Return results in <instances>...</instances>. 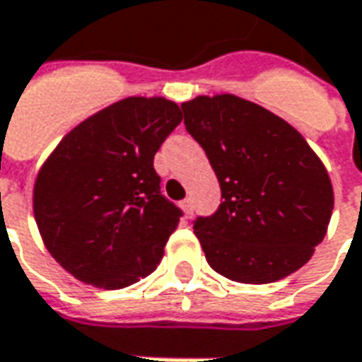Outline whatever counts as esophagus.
<instances>
[{
	"label": "esophagus",
	"instance_id": "1",
	"mask_svg": "<svg viewBox=\"0 0 362 362\" xmlns=\"http://www.w3.org/2000/svg\"><path fill=\"white\" fill-rule=\"evenodd\" d=\"M182 210H184V214H186L188 218L192 216V200H190V198L182 200Z\"/></svg>",
	"mask_w": 362,
	"mask_h": 362
}]
</instances>
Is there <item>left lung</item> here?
<instances>
[{"label": "left lung", "mask_w": 362, "mask_h": 362, "mask_svg": "<svg viewBox=\"0 0 362 362\" xmlns=\"http://www.w3.org/2000/svg\"><path fill=\"white\" fill-rule=\"evenodd\" d=\"M222 190L216 214L194 234L208 264L243 284L276 282L305 267L329 228V172L288 122L234 94L182 104Z\"/></svg>", "instance_id": "obj_1"}]
</instances>
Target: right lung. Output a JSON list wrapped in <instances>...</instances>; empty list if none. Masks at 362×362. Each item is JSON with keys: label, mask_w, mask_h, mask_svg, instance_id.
Returning a JSON list of instances; mask_svg holds the SVG:
<instances>
[{"label": "right lung", "mask_w": 362, "mask_h": 362, "mask_svg": "<svg viewBox=\"0 0 362 362\" xmlns=\"http://www.w3.org/2000/svg\"><path fill=\"white\" fill-rule=\"evenodd\" d=\"M182 122L176 102L130 95L69 130L33 184V216L62 268L118 291L154 272L180 210L160 194L154 154Z\"/></svg>", "instance_id": "obj_1"}]
</instances>
